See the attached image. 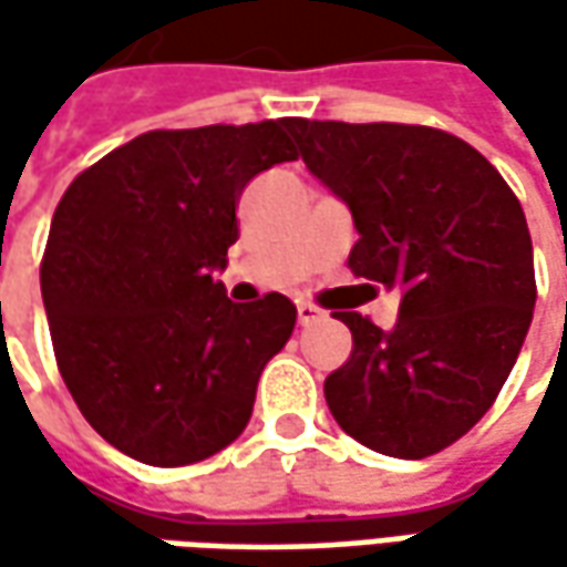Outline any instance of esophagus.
I'll return each instance as SVG.
<instances>
[{"mask_svg":"<svg viewBox=\"0 0 567 567\" xmlns=\"http://www.w3.org/2000/svg\"><path fill=\"white\" fill-rule=\"evenodd\" d=\"M321 316H324V312H321L318 306H312V302H299V306H296V318H299V324H316Z\"/></svg>","mask_w":567,"mask_h":567,"instance_id":"esophagus-1","label":"esophagus"}]
</instances>
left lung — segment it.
Instances as JSON below:
<instances>
[{"mask_svg":"<svg viewBox=\"0 0 567 567\" xmlns=\"http://www.w3.org/2000/svg\"><path fill=\"white\" fill-rule=\"evenodd\" d=\"M306 166L350 205L347 268L401 287L391 331L338 312L350 360L324 379L338 425L388 457L423 461L483 420L524 347L534 243L502 173L457 135L403 122L287 120Z\"/></svg>","mask_w":567,"mask_h":567,"instance_id":"8db88e82","label":"left lung"}]
</instances>
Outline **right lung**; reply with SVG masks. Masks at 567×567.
<instances>
[{
	"instance_id": "obj_1",
	"label": "right lung",
	"mask_w": 567,
	"mask_h": 567,
	"mask_svg": "<svg viewBox=\"0 0 567 567\" xmlns=\"http://www.w3.org/2000/svg\"><path fill=\"white\" fill-rule=\"evenodd\" d=\"M287 120L157 128L78 173L40 261L55 365L78 410L151 467L205 461L239 439L296 306L229 302L210 271L239 239L251 176L296 161Z\"/></svg>"
}]
</instances>
